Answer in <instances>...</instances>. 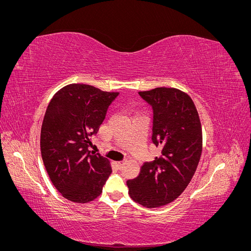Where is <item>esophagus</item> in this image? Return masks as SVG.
<instances>
[{
	"mask_svg": "<svg viewBox=\"0 0 251 251\" xmlns=\"http://www.w3.org/2000/svg\"><path fill=\"white\" fill-rule=\"evenodd\" d=\"M116 165H117V168L120 170V169H123V166H124V161H118V162H116Z\"/></svg>",
	"mask_w": 251,
	"mask_h": 251,
	"instance_id": "1",
	"label": "esophagus"
}]
</instances>
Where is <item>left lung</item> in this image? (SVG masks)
<instances>
[{
    "label": "left lung",
    "mask_w": 251,
    "mask_h": 251,
    "mask_svg": "<svg viewBox=\"0 0 251 251\" xmlns=\"http://www.w3.org/2000/svg\"><path fill=\"white\" fill-rule=\"evenodd\" d=\"M139 95L153 109L151 140L162 151L126 185L134 201L153 208L176 200L189 184L202 153V127L194 101L182 91L161 87Z\"/></svg>",
    "instance_id": "8db88e82"
}]
</instances>
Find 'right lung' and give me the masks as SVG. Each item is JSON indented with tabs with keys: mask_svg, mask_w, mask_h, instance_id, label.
I'll return each instance as SVG.
<instances>
[{
	"mask_svg": "<svg viewBox=\"0 0 251 251\" xmlns=\"http://www.w3.org/2000/svg\"><path fill=\"white\" fill-rule=\"evenodd\" d=\"M118 92L71 83L54 94L45 113L41 151L53 185L64 198L76 203L93 201L112 173L109 159L91 151L95 135Z\"/></svg>",
	"mask_w": 251,
	"mask_h": 251,
	"instance_id": "obj_1",
	"label": "right lung"
}]
</instances>
